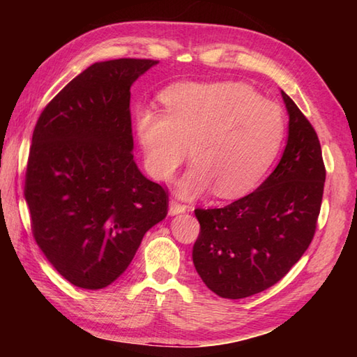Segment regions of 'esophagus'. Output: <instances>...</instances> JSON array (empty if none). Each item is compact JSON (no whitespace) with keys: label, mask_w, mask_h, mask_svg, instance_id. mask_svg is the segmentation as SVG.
<instances>
[{"label":"esophagus","mask_w":357,"mask_h":357,"mask_svg":"<svg viewBox=\"0 0 357 357\" xmlns=\"http://www.w3.org/2000/svg\"><path fill=\"white\" fill-rule=\"evenodd\" d=\"M190 210V207L184 206V204H179L176 201H170L169 202V215L174 216V215H179V213H185V211Z\"/></svg>","instance_id":"34e87169"}]
</instances>
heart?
I'll list each match as a JSON object with an SVG mask.
<instances>
[{
	"label": "heart",
	"instance_id": "1",
	"mask_svg": "<svg viewBox=\"0 0 357 357\" xmlns=\"http://www.w3.org/2000/svg\"><path fill=\"white\" fill-rule=\"evenodd\" d=\"M164 112L142 109L136 135L151 178L167 183L190 149L193 165L178 183L192 199L215 187L219 198L252 190L282 144L285 118L242 82H178L161 93Z\"/></svg>",
	"mask_w": 357,
	"mask_h": 357
}]
</instances>
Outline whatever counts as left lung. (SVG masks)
Listing matches in <instances>:
<instances>
[{
  "label": "left lung",
  "instance_id": "left-lung-1",
  "mask_svg": "<svg viewBox=\"0 0 357 357\" xmlns=\"http://www.w3.org/2000/svg\"><path fill=\"white\" fill-rule=\"evenodd\" d=\"M288 113L287 146L276 169L244 198L222 208H196L201 231L193 264L225 299L261 293L282 279L312 242L325 183L313 126L280 90Z\"/></svg>",
  "mask_w": 357,
  "mask_h": 357
}]
</instances>
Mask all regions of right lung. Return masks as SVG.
<instances>
[{"mask_svg": "<svg viewBox=\"0 0 357 357\" xmlns=\"http://www.w3.org/2000/svg\"><path fill=\"white\" fill-rule=\"evenodd\" d=\"M153 59L95 63L47 104L35 126L24 196L47 261L70 284L110 285L167 216L169 195L133 159L130 87Z\"/></svg>", "mask_w": 357, "mask_h": 357, "instance_id": "right-lung-1", "label": "right lung"}]
</instances>
